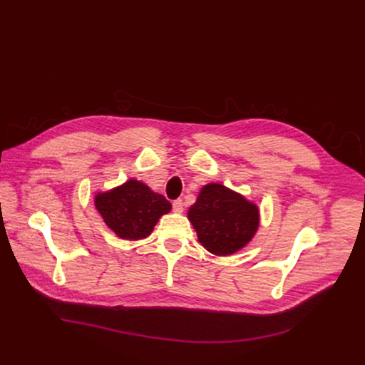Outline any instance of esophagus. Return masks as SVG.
<instances>
[{
  "label": "esophagus",
  "mask_w": 365,
  "mask_h": 365,
  "mask_svg": "<svg viewBox=\"0 0 365 365\" xmlns=\"http://www.w3.org/2000/svg\"><path fill=\"white\" fill-rule=\"evenodd\" d=\"M172 207H173V212L181 214V212L184 211V203H182V200H181V199H177V200H173Z\"/></svg>",
  "instance_id": "obj_1"
}]
</instances>
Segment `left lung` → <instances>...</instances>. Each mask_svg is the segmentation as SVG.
Returning a JSON list of instances; mask_svg holds the SVG:
<instances>
[{
  "instance_id": "left-lung-1",
  "label": "left lung",
  "mask_w": 365,
  "mask_h": 365,
  "mask_svg": "<svg viewBox=\"0 0 365 365\" xmlns=\"http://www.w3.org/2000/svg\"><path fill=\"white\" fill-rule=\"evenodd\" d=\"M187 218L202 247L225 257L244 250L252 240L259 225V207L235 190L210 182L200 188Z\"/></svg>"
}]
</instances>
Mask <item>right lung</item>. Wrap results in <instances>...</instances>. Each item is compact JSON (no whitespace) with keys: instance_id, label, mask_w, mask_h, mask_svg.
<instances>
[{"instance_id":"add662e5","label":"right lung","mask_w":365,"mask_h":365,"mask_svg":"<svg viewBox=\"0 0 365 365\" xmlns=\"http://www.w3.org/2000/svg\"><path fill=\"white\" fill-rule=\"evenodd\" d=\"M95 206L107 227L120 239L140 240L151 235L158 221L170 212L165 196L143 181L130 178L95 195Z\"/></svg>"}]
</instances>
